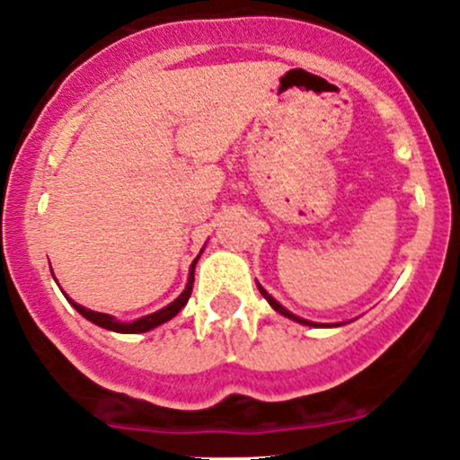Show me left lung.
Listing matches in <instances>:
<instances>
[{
	"mask_svg": "<svg viewBox=\"0 0 460 460\" xmlns=\"http://www.w3.org/2000/svg\"><path fill=\"white\" fill-rule=\"evenodd\" d=\"M258 289H260V294H262V296H264V298H267V303H269V305H271V307H273V309H276V312H278V314H282V316H287V318L296 320V323H300V324H309V327H338V324H341V323H338V324H323V323H312V320H305V318H298V316H296V314L287 312V309H285V307H282V305H280V303H278V300H276V298H273V296H269V294H267V291H264V289H262V287H260V285H258Z\"/></svg>",
	"mask_w": 460,
	"mask_h": 460,
	"instance_id": "1",
	"label": "left lung"
}]
</instances>
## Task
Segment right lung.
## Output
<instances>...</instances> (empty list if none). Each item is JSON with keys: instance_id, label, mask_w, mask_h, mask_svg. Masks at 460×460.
I'll return each instance as SVG.
<instances>
[{"instance_id": "obj_1", "label": "right lung", "mask_w": 460, "mask_h": 460, "mask_svg": "<svg viewBox=\"0 0 460 460\" xmlns=\"http://www.w3.org/2000/svg\"><path fill=\"white\" fill-rule=\"evenodd\" d=\"M202 252H204V249H202ZM202 252H200V256H202ZM200 256H198L191 262V269H189L187 287H184V291L178 296V298L173 300V303L166 305V307H162L160 312L148 314V316H142V318L133 320V323H119V320H115L113 316H111V314L93 312V309L82 307V305H77L75 300H71V298H68V303H71L73 307H75L77 312H80L86 320H91L93 324H97V327H102V329H109V332H118V333H144V332H151V329L160 327V324L169 323L171 318L178 316L180 309H182L184 305L189 303V298H191V291H193V271H196V262H198V260H200ZM64 296H66V294H64Z\"/></svg>"}]
</instances>
